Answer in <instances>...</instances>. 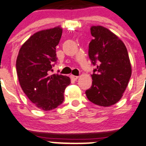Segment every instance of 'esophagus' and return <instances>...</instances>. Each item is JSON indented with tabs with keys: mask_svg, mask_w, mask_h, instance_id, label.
<instances>
[{
	"mask_svg": "<svg viewBox=\"0 0 146 146\" xmlns=\"http://www.w3.org/2000/svg\"><path fill=\"white\" fill-rule=\"evenodd\" d=\"M70 78H71L73 80V81H76V80H77L78 78V76H73V75H71V76H70Z\"/></svg>",
	"mask_w": 146,
	"mask_h": 146,
	"instance_id": "34e87169",
	"label": "esophagus"
}]
</instances>
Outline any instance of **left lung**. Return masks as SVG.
I'll return each mask as SVG.
<instances>
[{"label":"left lung","instance_id":"left-lung-1","mask_svg":"<svg viewBox=\"0 0 146 146\" xmlns=\"http://www.w3.org/2000/svg\"><path fill=\"white\" fill-rule=\"evenodd\" d=\"M94 39L89 45V57L97 68L92 85L86 91L90 102L103 107L113 106L123 96L132 75L127 49L121 40L102 26H92Z\"/></svg>","mask_w":146,"mask_h":146}]
</instances>
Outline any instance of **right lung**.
Masks as SVG:
<instances>
[{"label": "right lung", "instance_id": "1", "mask_svg": "<svg viewBox=\"0 0 146 146\" xmlns=\"http://www.w3.org/2000/svg\"><path fill=\"white\" fill-rule=\"evenodd\" d=\"M62 33L60 26L31 35L19 51L16 68L19 84L28 99L43 111H51L64 100V92L70 84L66 76L50 74L57 61L56 46Z\"/></svg>", "mask_w": 146, "mask_h": 146}]
</instances>
